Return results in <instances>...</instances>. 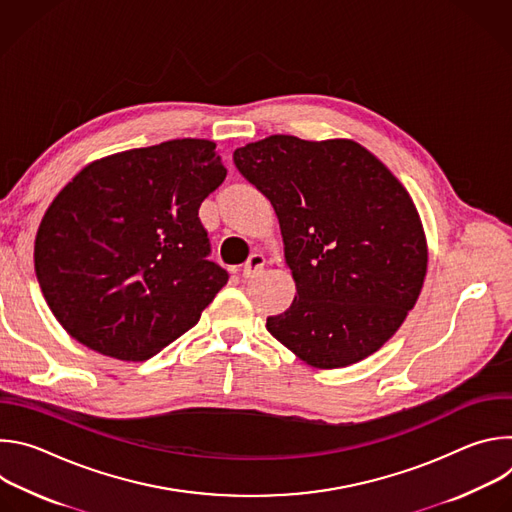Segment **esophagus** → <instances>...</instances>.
I'll return each mask as SVG.
<instances>
[{
  "mask_svg": "<svg viewBox=\"0 0 512 512\" xmlns=\"http://www.w3.org/2000/svg\"><path fill=\"white\" fill-rule=\"evenodd\" d=\"M263 265H265V257L263 255H259V253H255V255H251L249 257V261L243 265V277H255V275H259L261 271H263Z\"/></svg>",
  "mask_w": 512,
  "mask_h": 512,
  "instance_id": "34e87169",
  "label": "esophagus"
}]
</instances>
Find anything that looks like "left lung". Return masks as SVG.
Here are the masks:
<instances>
[{
	"label": "left lung",
	"mask_w": 512,
	"mask_h": 512,
	"mask_svg": "<svg viewBox=\"0 0 512 512\" xmlns=\"http://www.w3.org/2000/svg\"><path fill=\"white\" fill-rule=\"evenodd\" d=\"M279 221L296 281L267 330L316 369L377 352L413 310L427 273L419 212L393 172L352 139L269 135L235 150Z\"/></svg>",
	"instance_id": "8db88e82"
}]
</instances>
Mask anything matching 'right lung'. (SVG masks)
Listing matches in <instances>:
<instances>
[{"mask_svg": "<svg viewBox=\"0 0 512 512\" xmlns=\"http://www.w3.org/2000/svg\"><path fill=\"white\" fill-rule=\"evenodd\" d=\"M227 168L210 139H170L85 166L50 202L34 243L48 308L81 344L148 360L198 320L229 275L198 218Z\"/></svg>", "mask_w": 512, "mask_h": 512, "instance_id": "1", "label": "right lung"}]
</instances>
